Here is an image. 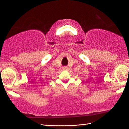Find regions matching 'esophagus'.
<instances>
[{
  "label": "esophagus",
  "mask_w": 129,
  "mask_h": 129,
  "mask_svg": "<svg viewBox=\"0 0 129 129\" xmlns=\"http://www.w3.org/2000/svg\"><path fill=\"white\" fill-rule=\"evenodd\" d=\"M63 69L66 70V69H67V67H64V68H63Z\"/></svg>",
  "instance_id": "34e87169"
}]
</instances>
